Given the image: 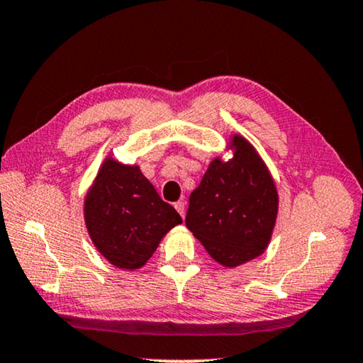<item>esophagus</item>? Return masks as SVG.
<instances>
[{
	"label": "esophagus",
	"instance_id": "obj_1",
	"mask_svg": "<svg viewBox=\"0 0 363 363\" xmlns=\"http://www.w3.org/2000/svg\"><path fill=\"white\" fill-rule=\"evenodd\" d=\"M174 208H176V211L179 213L182 218L186 216V203H184V201H176V203H174Z\"/></svg>",
	"mask_w": 363,
	"mask_h": 363
}]
</instances>
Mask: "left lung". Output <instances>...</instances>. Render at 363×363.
Here are the masks:
<instances>
[{
    "instance_id": "1",
    "label": "left lung",
    "mask_w": 363,
    "mask_h": 363,
    "mask_svg": "<svg viewBox=\"0 0 363 363\" xmlns=\"http://www.w3.org/2000/svg\"><path fill=\"white\" fill-rule=\"evenodd\" d=\"M232 158L216 157L189 199L186 224L214 261L242 266L266 251L279 213V192L259 153L233 134Z\"/></svg>"
}]
</instances>
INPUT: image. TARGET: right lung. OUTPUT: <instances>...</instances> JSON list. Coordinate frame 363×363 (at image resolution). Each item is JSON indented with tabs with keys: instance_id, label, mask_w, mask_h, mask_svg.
I'll list each match as a JSON object with an SVG mask.
<instances>
[{
	"instance_id": "right-lung-1",
	"label": "right lung",
	"mask_w": 363,
	"mask_h": 363,
	"mask_svg": "<svg viewBox=\"0 0 363 363\" xmlns=\"http://www.w3.org/2000/svg\"><path fill=\"white\" fill-rule=\"evenodd\" d=\"M84 224L96 250L125 270L144 266L162 238L181 224L138 164L107 157L84 196Z\"/></svg>"
}]
</instances>
